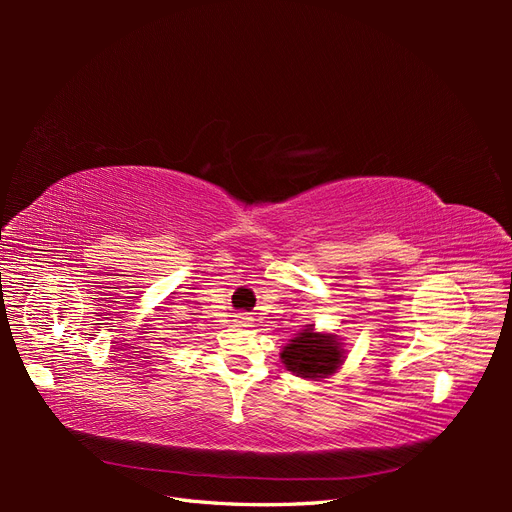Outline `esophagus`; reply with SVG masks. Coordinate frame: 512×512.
<instances>
[{"mask_svg": "<svg viewBox=\"0 0 512 512\" xmlns=\"http://www.w3.org/2000/svg\"><path fill=\"white\" fill-rule=\"evenodd\" d=\"M235 322L239 324V327H252V318L247 316V314H243V312H239V314L235 316Z\"/></svg>", "mask_w": 512, "mask_h": 512, "instance_id": "esophagus-1", "label": "esophagus"}]
</instances>
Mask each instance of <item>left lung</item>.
I'll return each instance as SVG.
<instances>
[{"label": "left lung", "mask_w": 512, "mask_h": 512, "mask_svg": "<svg viewBox=\"0 0 512 512\" xmlns=\"http://www.w3.org/2000/svg\"><path fill=\"white\" fill-rule=\"evenodd\" d=\"M344 359V350L335 342V335H320L305 329L282 352L286 367L301 378H324L333 374Z\"/></svg>", "instance_id": "left-lung-1"}]
</instances>
